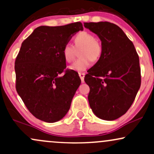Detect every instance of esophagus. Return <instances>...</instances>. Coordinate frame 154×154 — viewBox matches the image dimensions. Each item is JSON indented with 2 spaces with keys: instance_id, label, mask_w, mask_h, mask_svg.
<instances>
[{
  "instance_id": "obj_1",
  "label": "esophagus",
  "mask_w": 154,
  "mask_h": 154,
  "mask_svg": "<svg viewBox=\"0 0 154 154\" xmlns=\"http://www.w3.org/2000/svg\"><path fill=\"white\" fill-rule=\"evenodd\" d=\"M85 75V73H79V77H80L82 82H84Z\"/></svg>"
}]
</instances>
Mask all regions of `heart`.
Returning <instances> with one entry per match:
<instances>
[{"instance_id":"1","label":"heart","mask_w":154,"mask_h":154,"mask_svg":"<svg viewBox=\"0 0 154 154\" xmlns=\"http://www.w3.org/2000/svg\"><path fill=\"white\" fill-rule=\"evenodd\" d=\"M75 46L70 43L65 44L63 48V57L66 62L70 63L75 59L77 51H79V58L77 59L69 69L72 71L82 72L85 71L91 65V61H97L102 55L103 48L101 43L91 32H79L74 38Z\"/></svg>"}]
</instances>
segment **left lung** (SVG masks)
Segmentation results:
<instances>
[{"label":"left lung","instance_id":"8db88e82","mask_svg":"<svg viewBox=\"0 0 154 154\" xmlns=\"http://www.w3.org/2000/svg\"><path fill=\"white\" fill-rule=\"evenodd\" d=\"M85 27L101 40L102 55L88 69V101L100 119L112 121L128 111L140 87L139 56L122 29L108 22H85Z\"/></svg>","mask_w":154,"mask_h":154}]
</instances>
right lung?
I'll use <instances>...</instances> for the list:
<instances>
[{
    "instance_id": "right-lung-1",
    "label": "right lung",
    "mask_w": 154,
    "mask_h": 154,
    "mask_svg": "<svg viewBox=\"0 0 154 154\" xmlns=\"http://www.w3.org/2000/svg\"><path fill=\"white\" fill-rule=\"evenodd\" d=\"M82 29L81 22L40 26L23 41L15 61L16 89L37 119L56 122L69 110L81 79L77 72L66 69L62 50Z\"/></svg>"
}]
</instances>
